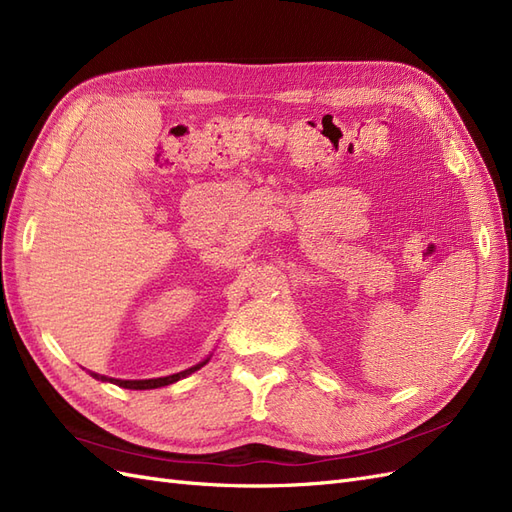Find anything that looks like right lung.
<instances>
[{"mask_svg": "<svg viewBox=\"0 0 512 512\" xmlns=\"http://www.w3.org/2000/svg\"><path fill=\"white\" fill-rule=\"evenodd\" d=\"M207 363H209V359H207V361H203V363L194 365V367H190V369L179 371V374L166 376V378H149V380H117V378H106V376H98V374H91V376L98 378V380H104V382H113V384L121 386V389H132V391H147V389H160V386H168V384H173V382H177V380H181V378H185V376L194 374L196 369H200V367L207 365Z\"/></svg>", "mask_w": 512, "mask_h": 512, "instance_id": "add662e5", "label": "right lung"}]
</instances>
